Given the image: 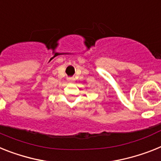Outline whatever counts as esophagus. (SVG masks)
<instances>
[{"instance_id":"obj_1","label":"esophagus","mask_w":161,"mask_h":161,"mask_svg":"<svg viewBox=\"0 0 161 161\" xmlns=\"http://www.w3.org/2000/svg\"><path fill=\"white\" fill-rule=\"evenodd\" d=\"M68 81L69 82H73V81H74V78H68Z\"/></svg>"}]
</instances>
